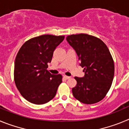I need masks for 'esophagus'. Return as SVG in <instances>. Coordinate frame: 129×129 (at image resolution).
Wrapping results in <instances>:
<instances>
[{"label":"esophagus","mask_w":129,"mask_h":129,"mask_svg":"<svg viewBox=\"0 0 129 129\" xmlns=\"http://www.w3.org/2000/svg\"><path fill=\"white\" fill-rule=\"evenodd\" d=\"M63 78H64L65 79H66V80H68V79L70 78V76H63Z\"/></svg>","instance_id":"34e87169"}]
</instances>
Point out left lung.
Here are the masks:
<instances>
[{"label":"left lung","mask_w":129,"mask_h":129,"mask_svg":"<svg viewBox=\"0 0 129 129\" xmlns=\"http://www.w3.org/2000/svg\"><path fill=\"white\" fill-rule=\"evenodd\" d=\"M67 41L75 49L83 68L84 77L75 76L76 86L72 89L76 100L85 104H93L104 99L109 90L114 75V63L107 46L94 36L71 35Z\"/></svg>","instance_id":"8db88e82"}]
</instances>
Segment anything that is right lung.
<instances>
[{
    "mask_svg": "<svg viewBox=\"0 0 129 129\" xmlns=\"http://www.w3.org/2000/svg\"><path fill=\"white\" fill-rule=\"evenodd\" d=\"M64 37L52 35L34 37L25 42L17 53L14 80L20 93L32 104H44L56 95L62 76L51 74L47 63Z\"/></svg>",
    "mask_w": 129,
    "mask_h": 129,
    "instance_id": "right-lung-1",
    "label": "right lung"
}]
</instances>
